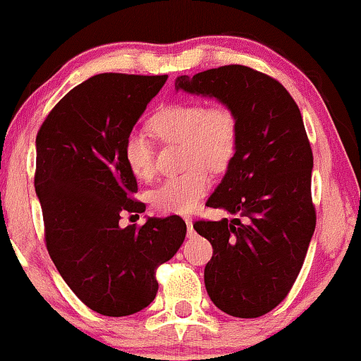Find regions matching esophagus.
<instances>
[{
    "label": "esophagus",
    "mask_w": 361,
    "mask_h": 361,
    "mask_svg": "<svg viewBox=\"0 0 361 361\" xmlns=\"http://www.w3.org/2000/svg\"><path fill=\"white\" fill-rule=\"evenodd\" d=\"M186 228H188V236H193L195 235V230H193V221L190 220V218H186Z\"/></svg>",
    "instance_id": "obj_1"
}]
</instances>
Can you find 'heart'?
<instances>
[{
    "label": "heart",
    "mask_w": 361,
    "mask_h": 361,
    "mask_svg": "<svg viewBox=\"0 0 361 361\" xmlns=\"http://www.w3.org/2000/svg\"><path fill=\"white\" fill-rule=\"evenodd\" d=\"M152 126L161 140L183 143L185 165L191 166L153 190V207L161 213L188 214L212 185L207 168L220 171L233 158L238 145V118L225 104L204 108L200 103H176L159 109ZM123 157L136 178L148 180L153 175L152 141L141 130L126 135Z\"/></svg>",
    "instance_id": "obj_1"
}]
</instances>
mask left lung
<instances>
[{
    "instance_id": "8db88e82",
    "label": "left lung",
    "mask_w": 361,
    "mask_h": 361,
    "mask_svg": "<svg viewBox=\"0 0 361 361\" xmlns=\"http://www.w3.org/2000/svg\"><path fill=\"white\" fill-rule=\"evenodd\" d=\"M175 90L218 99L238 118L236 152L207 202L235 218L193 228L213 246L212 302L231 317H262L288 295L317 225L302 113L283 85L241 65L178 76Z\"/></svg>"
}]
</instances>
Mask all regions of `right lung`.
<instances>
[{
	"mask_svg": "<svg viewBox=\"0 0 361 361\" xmlns=\"http://www.w3.org/2000/svg\"><path fill=\"white\" fill-rule=\"evenodd\" d=\"M168 76L102 73L75 86L36 136L35 188L54 267L93 312L126 317L158 291V264L183 245L180 216L120 226L123 212L143 213L123 143Z\"/></svg>",
	"mask_w": 361,
	"mask_h": 361,
	"instance_id": "add662e5",
	"label": "right lung"
}]
</instances>
